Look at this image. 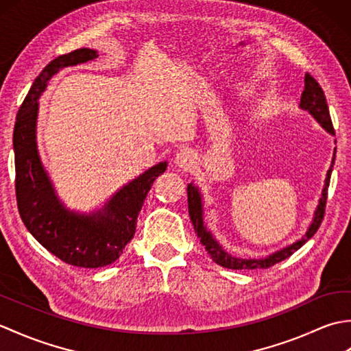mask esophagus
Returning a JSON list of instances; mask_svg holds the SVG:
<instances>
[{
	"instance_id": "obj_1",
	"label": "esophagus",
	"mask_w": 351,
	"mask_h": 351,
	"mask_svg": "<svg viewBox=\"0 0 351 351\" xmlns=\"http://www.w3.org/2000/svg\"><path fill=\"white\" fill-rule=\"evenodd\" d=\"M195 162H196V155H195V152L190 151V149H181V151L178 152L175 156L176 167L184 169V170L191 169L193 166H195Z\"/></svg>"
}]
</instances>
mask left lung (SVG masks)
<instances>
[{
    "mask_svg": "<svg viewBox=\"0 0 351 351\" xmlns=\"http://www.w3.org/2000/svg\"><path fill=\"white\" fill-rule=\"evenodd\" d=\"M303 111H308V113L315 119V121L323 126V128L335 136L333 131V125H332V119L329 113V107H327V101L323 88L319 87L317 83V80L306 73L304 75V88L300 98V106ZM337 143V141H335ZM335 154H337V149L333 151L332 156V164L329 170H327L326 180H324V187L322 190V197L318 200V205L314 211V219H312L311 225L308 228L306 232L300 238V240L294 241L293 244L287 245L280 250H276L271 255H267L264 258H240V256H234L228 253L225 249L221 247L220 243L215 240V237L211 234V230L206 228L205 220H204V200H202V193H200L197 185L195 182H190L187 185V196H189V214L193 226H195V230L197 237L200 238V243L205 245L206 252L210 253V256L215 264H219L225 268H232V270H255V268H268L274 264L280 263V261L289 258L295 250H299L302 245L311 240L312 237L315 235L318 230L319 225H322L323 215H324V206H326V200H327V189H329V182H330V175H332V169L335 164Z\"/></svg>",
    "mask_w": 351,
    "mask_h": 351,
    "instance_id": "8db88e82",
    "label": "left lung"
}]
</instances>
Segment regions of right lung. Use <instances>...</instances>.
I'll use <instances>...</instances> for the list:
<instances>
[{"label":"right lung","mask_w":351,"mask_h":351,"mask_svg":"<svg viewBox=\"0 0 351 351\" xmlns=\"http://www.w3.org/2000/svg\"><path fill=\"white\" fill-rule=\"evenodd\" d=\"M95 58H98V51L90 48L54 58L34 80L18 111L13 131L14 185L22 221L52 255L83 268L106 267L119 259L136 234L138 213L149 190L167 169V161L155 164L119 189L102 208L90 213L69 210L58 197L37 149L39 98L58 71Z\"/></svg>","instance_id":"1"}]
</instances>
